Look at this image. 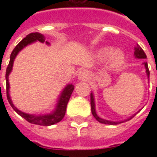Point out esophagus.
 Here are the masks:
<instances>
[{"label": "esophagus", "instance_id": "obj_1", "mask_svg": "<svg viewBox=\"0 0 157 157\" xmlns=\"http://www.w3.org/2000/svg\"><path fill=\"white\" fill-rule=\"evenodd\" d=\"M88 77H89L88 73L86 71H82L81 72L79 73V75H78V78L80 79H83V80H87Z\"/></svg>", "mask_w": 157, "mask_h": 157}]
</instances>
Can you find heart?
Returning <instances> with one entry per match:
<instances>
[{
  "label": "heart",
  "mask_w": 157,
  "mask_h": 157,
  "mask_svg": "<svg viewBox=\"0 0 157 157\" xmlns=\"http://www.w3.org/2000/svg\"><path fill=\"white\" fill-rule=\"evenodd\" d=\"M100 57L102 59H105L108 57V63L113 66L115 67L124 62V54L120 51H114L113 52L112 48H105L100 52Z\"/></svg>",
  "instance_id": "1"
}]
</instances>
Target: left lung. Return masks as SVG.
<instances>
[{"label":"left lung","mask_w":157,"mask_h":157,"mask_svg":"<svg viewBox=\"0 0 157 157\" xmlns=\"http://www.w3.org/2000/svg\"><path fill=\"white\" fill-rule=\"evenodd\" d=\"M135 57H136V58H140V59H145V58H147V56H146L145 52H143V50H142V48L138 45V44H137L136 48H135ZM144 66H145V69H146L147 76H148V78H149V71H148V63H147V62H144ZM91 108H92V113H93L94 117L99 122H100V123L107 124V125H117V124L122 123V122H125V121H128L131 120V119L136 114H136L132 115L131 117L128 118L127 120H124V121H111L104 120V119H102V118L99 117V116L97 115V113H96V110H95V101H94V97L93 93H91Z\"/></svg>","instance_id":"1"}]
</instances>
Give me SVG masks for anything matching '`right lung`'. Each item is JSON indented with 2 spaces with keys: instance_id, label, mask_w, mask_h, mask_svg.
Instances as JSON below:
<instances>
[{
  "instance_id": "1",
  "label": "right lung",
  "mask_w": 157,
  "mask_h": 157,
  "mask_svg": "<svg viewBox=\"0 0 157 157\" xmlns=\"http://www.w3.org/2000/svg\"><path fill=\"white\" fill-rule=\"evenodd\" d=\"M39 41L41 43H44L45 42V37L44 35L38 33V32H35V33H30L26 36V37H24L21 40V42L15 46V48L13 50V52L10 55V60H9V63L7 67V71H6V86H7V98L9 100V104L12 106V108L15 110L19 115H21V117L24 118L29 123L36 124V125H40V126H51L53 124H56L59 121H62V119L64 117L65 114V111H66V106L68 104L71 95L72 94L73 90H74V86L69 84L67 85L64 89L63 90L62 94L60 95L58 101H57L56 108L54 109V111L52 112L51 113L48 114H43V115H36V114H29V113H26L20 111L19 109H17L15 107L12 100L10 99V95H9V75L10 72L12 71V68H13V63H14V60H15V57L17 56V54L19 53L20 51H21L24 47H26L29 44H32L34 42ZM46 44L49 45L50 44L48 42H46Z\"/></svg>"
}]
</instances>
